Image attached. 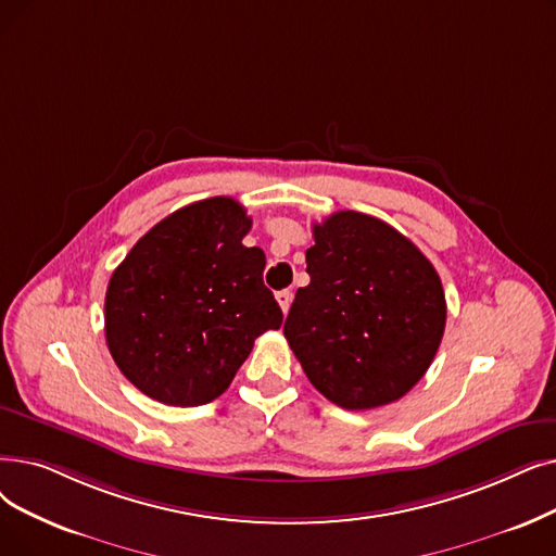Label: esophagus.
<instances>
[{
	"label": "esophagus",
	"mask_w": 556,
	"mask_h": 556,
	"mask_svg": "<svg viewBox=\"0 0 556 556\" xmlns=\"http://www.w3.org/2000/svg\"><path fill=\"white\" fill-rule=\"evenodd\" d=\"M291 300H293V293L291 291H279L277 293V302L281 306L283 313H288V308H291Z\"/></svg>",
	"instance_id": "1"
}]
</instances>
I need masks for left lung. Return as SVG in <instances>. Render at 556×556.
<instances>
[{
  "mask_svg": "<svg viewBox=\"0 0 556 556\" xmlns=\"http://www.w3.org/2000/svg\"><path fill=\"white\" fill-rule=\"evenodd\" d=\"M308 286L283 325L308 381L333 404L366 412L406 395L445 331V293L429 258L372 215L338 211L313 225Z\"/></svg>",
  "mask_w": 556,
  "mask_h": 556,
  "instance_id": "1",
  "label": "left lung"
}]
</instances>
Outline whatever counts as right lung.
<instances>
[{"mask_svg": "<svg viewBox=\"0 0 556 556\" xmlns=\"http://www.w3.org/2000/svg\"><path fill=\"white\" fill-rule=\"evenodd\" d=\"M245 206L208 198L167 215L111 275L104 331L138 391L170 406L220 397L254 341L281 327L263 283L265 254L245 248Z\"/></svg>", "mask_w": 556, "mask_h": 556, "instance_id": "right-lung-1", "label": "right lung"}]
</instances>
